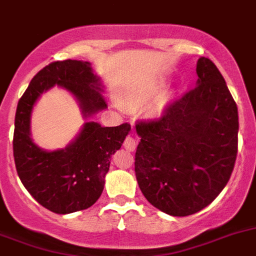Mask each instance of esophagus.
Segmentation results:
<instances>
[{
    "label": "esophagus",
    "mask_w": 256,
    "mask_h": 256,
    "mask_svg": "<svg viewBox=\"0 0 256 256\" xmlns=\"http://www.w3.org/2000/svg\"><path fill=\"white\" fill-rule=\"evenodd\" d=\"M124 146L128 152H134L136 149V140L134 139L132 136H128L125 139V142H124Z\"/></svg>",
    "instance_id": "obj_1"
}]
</instances>
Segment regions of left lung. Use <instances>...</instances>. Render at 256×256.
I'll return each instance as SVG.
<instances>
[{"label":"left lung","mask_w":256,"mask_h":256,"mask_svg":"<svg viewBox=\"0 0 256 256\" xmlns=\"http://www.w3.org/2000/svg\"><path fill=\"white\" fill-rule=\"evenodd\" d=\"M197 87L160 118L142 121L135 174L158 210L183 217L204 210L228 184L238 155V106L208 58L197 62Z\"/></svg>","instance_id":"1"}]
</instances>
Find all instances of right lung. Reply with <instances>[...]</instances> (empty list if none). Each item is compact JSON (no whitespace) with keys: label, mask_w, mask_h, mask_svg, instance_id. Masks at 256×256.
<instances>
[{"label":"right lung","mask_w":256,"mask_h":256,"mask_svg":"<svg viewBox=\"0 0 256 256\" xmlns=\"http://www.w3.org/2000/svg\"><path fill=\"white\" fill-rule=\"evenodd\" d=\"M54 86L64 88L80 104L84 118L107 108L101 78L82 60L54 62L31 80L18 104L14 132V158L18 176L42 207L59 214L86 210L102 194L112 154L120 149L131 126L104 128L84 122L64 149L48 152L31 139V114L40 96Z\"/></svg>","instance_id":"add662e5"}]
</instances>
